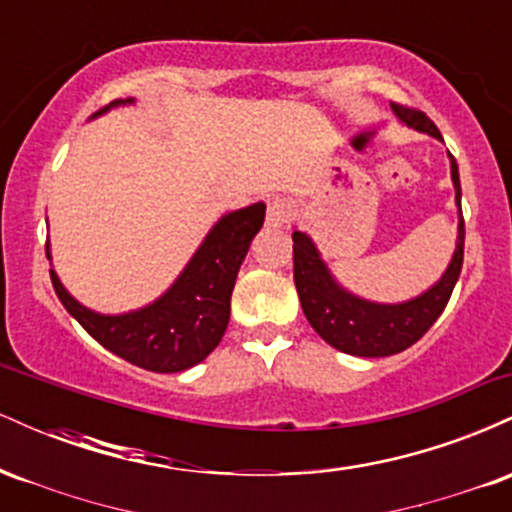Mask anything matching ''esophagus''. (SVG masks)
Returning a JSON list of instances; mask_svg holds the SVG:
<instances>
[{
    "label": "esophagus",
    "instance_id": "obj_1",
    "mask_svg": "<svg viewBox=\"0 0 512 512\" xmlns=\"http://www.w3.org/2000/svg\"><path fill=\"white\" fill-rule=\"evenodd\" d=\"M293 214H296V209H293V204L289 202V199H284V197L272 199L267 207V223L274 228H281L293 219Z\"/></svg>",
    "mask_w": 512,
    "mask_h": 512
}]
</instances>
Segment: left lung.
<instances>
[{
  "instance_id": "left-lung-1",
  "label": "left lung",
  "mask_w": 512,
  "mask_h": 512,
  "mask_svg": "<svg viewBox=\"0 0 512 512\" xmlns=\"http://www.w3.org/2000/svg\"><path fill=\"white\" fill-rule=\"evenodd\" d=\"M392 110L407 127L443 139L438 127L421 110L404 108V105H395ZM448 156L452 185H455V204L457 211H460L457 245L443 276L431 289L411 298V301L373 303L346 291L320 257V250L315 248L313 238L305 236L303 231H293V281H296L303 313L308 317L310 327L334 349L363 358L399 354V351L419 342L448 305L452 289L460 279L464 260L460 173H457L455 158H452V154Z\"/></svg>"
}]
</instances>
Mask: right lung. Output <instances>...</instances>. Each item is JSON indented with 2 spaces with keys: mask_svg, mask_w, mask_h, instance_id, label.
Instances as JSON below:
<instances>
[{
  "mask_svg": "<svg viewBox=\"0 0 512 512\" xmlns=\"http://www.w3.org/2000/svg\"><path fill=\"white\" fill-rule=\"evenodd\" d=\"M127 103H134V98L113 101L110 108ZM264 209L257 202L223 214L173 286L154 303L132 313L101 315L86 308L64 289L55 269H50L52 286L67 313L105 349L144 370L180 373L202 363L219 346L231 317L238 269L262 228ZM45 252L50 260V243Z\"/></svg>",
  "mask_w": 512,
  "mask_h": 512,
  "instance_id": "obj_1",
  "label": "right lung"
}]
</instances>
